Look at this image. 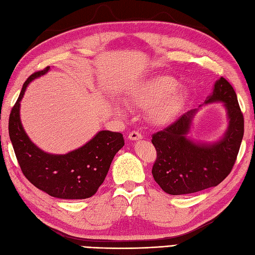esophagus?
<instances>
[{
  "instance_id": "obj_1",
  "label": "esophagus",
  "mask_w": 255,
  "mask_h": 255,
  "mask_svg": "<svg viewBox=\"0 0 255 255\" xmlns=\"http://www.w3.org/2000/svg\"><path fill=\"white\" fill-rule=\"evenodd\" d=\"M142 137H143L142 133L137 131V130H133V131H131L130 133L128 134V138L130 139V140H139V139H141Z\"/></svg>"
}]
</instances>
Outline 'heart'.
Segmentation results:
<instances>
[{"label":"heart","instance_id":"b5f03b06","mask_svg":"<svg viewBox=\"0 0 255 255\" xmlns=\"http://www.w3.org/2000/svg\"><path fill=\"white\" fill-rule=\"evenodd\" d=\"M180 82L172 75L161 74L145 81L131 92V101L141 108H151L154 123H166L175 117L186 99V92L178 89Z\"/></svg>","mask_w":255,"mask_h":255}]
</instances>
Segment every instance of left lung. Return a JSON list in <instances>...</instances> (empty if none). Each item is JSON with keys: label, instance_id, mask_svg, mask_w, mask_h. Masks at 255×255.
Listing matches in <instances>:
<instances>
[{"label": "left lung", "instance_id": "1", "mask_svg": "<svg viewBox=\"0 0 255 255\" xmlns=\"http://www.w3.org/2000/svg\"><path fill=\"white\" fill-rule=\"evenodd\" d=\"M223 102L229 118L224 138L213 144L195 143L186 138L195 110L152 134L156 150L152 166L154 181L170 195L196 193L217 186L229 175L245 133V118L232 85L221 77L206 103Z\"/></svg>", "mask_w": 255, "mask_h": 255}]
</instances>
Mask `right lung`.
<instances>
[{
  "label": "right lung",
  "instance_id": "right-lung-1",
  "mask_svg": "<svg viewBox=\"0 0 255 255\" xmlns=\"http://www.w3.org/2000/svg\"><path fill=\"white\" fill-rule=\"evenodd\" d=\"M49 67L32 73L25 81L8 119V133L20 170L32 185L62 199H84L97 192L104 182L114 156L124 144L121 132L102 130L83 147L67 154L41 151L25 133L19 119V102L27 85L45 74Z\"/></svg>",
  "mask_w": 255,
  "mask_h": 255
}]
</instances>
